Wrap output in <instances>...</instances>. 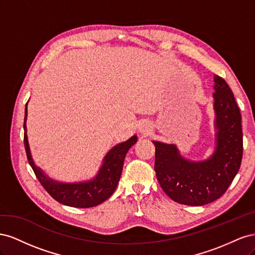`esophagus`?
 Listing matches in <instances>:
<instances>
[{
  "mask_svg": "<svg viewBox=\"0 0 255 255\" xmlns=\"http://www.w3.org/2000/svg\"><path fill=\"white\" fill-rule=\"evenodd\" d=\"M139 130H140L141 134L146 135V134H148V133L150 132V130H151V127H150L149 123H143V125H141Z\"/></svg>",
  "mask_w": 255,
  "mask_h": 255,
  "instance_id": "34e87169",
  "label": "esophagus"
}]
</instances>
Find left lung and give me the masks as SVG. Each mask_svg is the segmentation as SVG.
Instances as JSON below:
<instances>
[{"instance_id": "8db88e82", "label": "left lung", "mask_w": 255, "mask_h": 255, "mask_svg": "<svg viewBox=\"0 0 255 255\" xmlns=\"http://www.w3.org/2000/svg\"><path fill=\"white\" fill-rule=\"evenodd\" d=\"M214 82L217 143L211 158L190 161L180 155L174 144L153 141L158 183L169 198L181 204L200 206L219 199L241 168L242 114L227 82L219 75H214Z\"/></svg>"}]
</instances>
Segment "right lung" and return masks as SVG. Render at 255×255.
Here are the masks:
<instances>
[{
  "label": "right lung",
  "mask_w": 255,
  "mask_h": 255,
  "mask_svg": "<svg viewBox=\"0 0 255 255\" xmlns=\"http://www.w3.org/2000/svg\"><path fill=\"white\" fill-rule=\"evenodd\" d=\"M27 105V103H26ZM25 105V116H24V146L27 160L35 172L38 181L43 186V188L49 192V195L55 199L57 202L72 207L88 208L101 204L105 200L109 199L117 187L120 180L123 161L126 155L136 140L137 137H130L126 142L119 143L106 154L104 158L103 166L100 169L98 175L92 181L86 183H74V184H64L57 183L53 180L48 179L39 168L34 164L32 155H30L27 135H26V116L27 109Z\"/></svg>",
  "instance_id": "1"
}]
</instances>
